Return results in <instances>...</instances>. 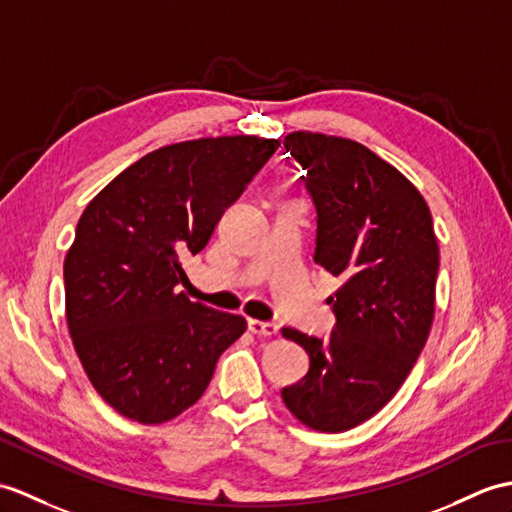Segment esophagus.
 Returning a JSON list of instances; mask_svg holds the SVG:
<instances>
[{
  "instance_id": "34e87169",
  "label": "esophagus",
  "mask_w": 512,
  "mask_h": 512,
  "mask_svg": "<svg viewBox=\"0 0 512 512\" xmlns=\"http://www.w3.org/2000/svg\"><path fill=\"white\" fill-rule=\"evenodd\" d=\"M248 325V331L255 336H275L279 331V325L277 323H270V320H257V318H248L246 320Z\"/></svg>"
}]
</instances>
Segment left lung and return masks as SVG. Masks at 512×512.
<instances>
[{
	"label": "left lung",
	"mask_w": 512,
	"mask_h": 512,
	"mask_svg": "<svg viewBox=\"0 0 512 512\" xmlns=\"http://www.w3.org/2000/svg\"><path fill=\"white\" fill-rule=\"evenodd\" d=\"M283 146L307 170L318 231L314 261L342 285L327 340L281 334L310 355V371L281 390L316 432H344L395 397L434 320L438 242L419 189L358 141L296 130Z\"/></svg>",
	"instance_id": "8db88e82"
}]
</instances>
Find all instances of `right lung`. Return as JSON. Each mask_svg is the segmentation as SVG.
I'll return each mask as SVG.
<instances>
[{"label":"right lung","instance_id":"1","mask_svg":"<svg viewBox=\"0 0 512 512\" xmlns=\"http://www.w3.org/2000/svg\"><path fill=\"white\" fill-rule=\"evenodd\" d=\"M279 148L255 135L163 146L82 211L65 257L67 327L98 395L126 419L165 423L202 397L246 320L176 285L222 213Z\"/></svg>","mask_w":512,"mask_h":512}]
</instances>
